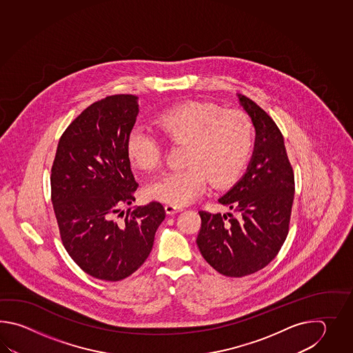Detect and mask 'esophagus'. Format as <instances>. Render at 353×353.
Instances as JSON below:
<instances>
[{"label":"esophagus","mask_w":353,"mask_h":353,"mask_svg":"<svg viewBox=\"0 0 353 353\" xmlns=\"http://www.w3.org/2000/svg\"><path fill=\"white\" fill-rule=\"evenodd\" d=\"M165 212L166 214H175V213H178L181 210L180 207H176V205H173V204H165Z\"/></svg>","instance_id":"34e87169"}]
</instances>
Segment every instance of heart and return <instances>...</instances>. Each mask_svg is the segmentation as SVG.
Instances as JSON below:
<instances>
[{
  "label": "heart",
  "mask_w": 353,
  "mask_h": 353,
  "mask_svg": "<svg viewBox=\"0 0 353 353\" xmlns=\"http://www.w3.org/2000/svg\"><path fill=\"white\" fill-rule=\"evenodd\" d=\"M166 143L184 145L179 170L168 172L143 188L150 201L176 207L194 201L210 187H230L240 176L254 150L255 126L242 111L187 102L168 108L154 121ZM128 160L140 170H154L161 161V140L141 128L128 134Z\"/></svg>",
  "instance_id": "b5f03b06"
}]
</instances>
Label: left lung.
<instances>
[{
	"mask_svg": "<svg viewBox=\"0 0 353 353\" xmlns=\"http://www.w3.org/2000/svg\"><path fill=\"white\" fill-rule=\"evenodd\" d=\"M256 128L254 157L248 173L218 202L228 214L199 210L196 245L219 274L242 278L275 259L289 232L295 180L281 131L252 99L239 96Z\"/></svg>",
	"mask_w": 353,
	"mask_h": 353,
	"instance_id": "obj_1",
	"label": "left lung"
}]
</instances>
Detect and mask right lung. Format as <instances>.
<instances>
[{"instance_id":"add662e5","label":"right lung","mask_w":353,"mask_h":353,"mask_svg":"<svg viewBox=\"0 0 353 353\" xmlns=\"http://www.w3.org/2000/svg\"><path fill=\"white\" fill-rule=\"evenodd\" d=\"M137 113L132 94L88 105L63 132L52 166L63 246L84 272L105 281L128 278L145 263L165 218L159 202L120 212L139 188L126 151Z\"/></svg>"}]
</instances>
